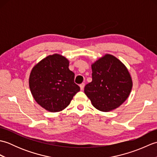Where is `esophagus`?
Segmentation results:
<instances>
[{
	"label": "esophagus",
	"instance_id": "1",
	"mask_svg": "<svg viewBox=\"0 0 157 157\" xmlns=\"http://www.w3.org/2000/svg\"><path fill=\"white\" fill-rule=\"evenodd\" d=\"M84 86H85V84H84V83L79 85V87H80V90H84Z\"/></svg>",
	"mask_w": 157,
	"mask_h": 157
}]
</instances>
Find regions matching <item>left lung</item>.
Wrapping results in <instances>:
<instances>
[{
    "label": "left lung",
    "instance_id": "8db88e82",
    "mask_svg": "<svg viewBox=\"0 0 157 157\" xmlns=\"http://www.w3.org/2000/svg\"><path fill=\"white\" fill-rule=\"evenodd\" d=\"M92 81L84 92L94 107L103 112L118 108L131 92L133 82L128 69L113 55L106 54L92 64Z\"/></svg>",
    "mask_w": 157,
    "mask_h": 157
}]
</instances>
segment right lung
<instances>
[{
    "instance_id": "right-lung-1",
    "label": "right lung",
    "mask_w": 157,
    "mask_h": 157,
    "mask_svg": "<svg viewBox=\"0 0 157 157\" xmlns=\"http://www.w3.org/2000/svg\"><path fill=\"white\" fill-rule=\"evenodd\" d=\"M69 64L65 56L55 54L43 59L32 69L29 78L31 93L38 104L48 111L65 109L80 90Z\"/></svg>"
}]
</instances>
